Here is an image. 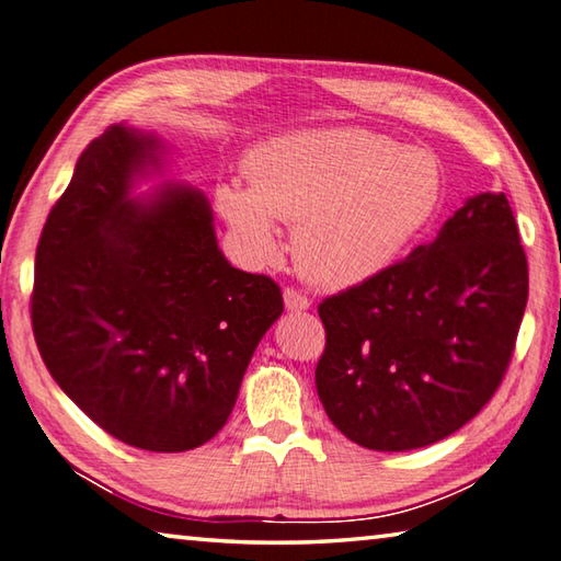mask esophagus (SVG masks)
Wrapping results in <instances>:
<instances>
[{"label": "esophagus", "instance_id": "1", "mask_svg": "<svg viewBox=\"0 0 561 561\" xmlns=\"http://www.w3.org/2000/svg\"><path fill=\"white\" fill-rule=\"evenodd\" d=\"M284 307H287V311L299 313V311H307L311 307V301L297 289H284Z\"/></svg>", "mask_w": 561, "mask_h": 561}]
</instances>
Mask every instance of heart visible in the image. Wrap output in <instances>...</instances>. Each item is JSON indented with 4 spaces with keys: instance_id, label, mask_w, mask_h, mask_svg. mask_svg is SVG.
<instances>
[{
    "instance_id": "obj_1",
    "label": "heart",
    "mask_w": 561,
    "mask_h": 561,
    "mask_svg": "<svg viewBox=\"0 0 561 561\" xmlns=\"http://www.w3.org/2000/svg\"><path fill=\"white\" fill-rule=\"evenodd\" d=\"M245 171L250 186L222 181L216 191L245 260L277 257V220L287 222L299 272L333 291L390 270L434 220L444 193L432 151L365 127L282 135L254 149Z\"/></svg>"
}]
</instances>
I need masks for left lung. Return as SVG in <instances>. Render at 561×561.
Instances as JSON below:
<instances>
[{"mask_svg":"<svg viewBox=\"0 0 561 561\" xmlns=\"http://www.w3.org/2000/svg\"><path fill=\"white\" fill-rule=\"evenodd\" d=\"M527 260L505 193H478L436 238L319 307L316 392L373 451L442 442L483 410L511 363Z\"/></svg>","mask_w":561,"mask_h":561,"instance_id":"8db88e82","label":"left lung"}]
</instances>
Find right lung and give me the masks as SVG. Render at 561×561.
I'll return each mask as SVG.
<instances>
[{
	"label": "right lung",
	"instance_id": "obj_1",
	"mask_svg": "<svg viewBox=\"0 0 561 561\" xmlns=\"http://www.w3.org/2000/svg\"><path fill=\"white\" fill-rule=\"evenodd\" d=\"M169 147L125 122L80 154L36 248L34 339L50 378L98 426L145 451L213 439L284 311L264 274L218 248L208 198L167 174Z\"/></svg>",
	"mask_w": 561,
	"mask_h": 561
}]
</instances>
